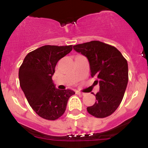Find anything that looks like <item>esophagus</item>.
I'll list each match as a JSON object with an SVG mask.
<instances>
[{"label":"esophagus","mask_w":148,"mask_h":148,"mask_svg":"<svg viewBox=\"0 0 148 148\" xmlns=\"http://www.w3.org/2000/svg\"><path fill=\"white\" fill-rule=\"evenodd\" d=\"M77 94H79V95H82V96H84L85 94V93H83V92H79V91H78V92H77Z\"/></svg>","instance_id":"1"}]
</instances>
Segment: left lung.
<instances>
[{
	"mask_svg": "<svg viewBox=\"0 0 148 148\" xmlns=\"http://www.w3.org/2000/svg\"><path fill=\"white\" fill-rule=\"evenodd\" d=\"M74 49L87 57L91 76L96 77L100 89L95 96L96 101L87 107L93 116L103 119L111 116L118 108L123 98L128 82L127 60L115 47L100 41L74 45Z\"/></svg>",
	"mask_w": 148,
	"mask_h": 148,
	"instance_id": "obj_1",
	"label": "left lung"
}]
</instances>
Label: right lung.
I'll list each match as a JSON object with an SVG mask.
<instances>
[{"mask_svg": "<svg viewBox=\"0 0 148 148\" xmlns=\"http://www.w3.org/2000/svg\"><path fill=\"white\" fill-rule=\"evenodd\" d=\"M72 50V45H45L29 52L19 69L20 85L29 106L42 119L54 121L66 110L70 89L55 88L52 77L57 63Z\"/></svg>", "mask_w": 148, "mask_h": 148, "instance_id": "right-lung-1", "label": "right lung"}]
</instances>
